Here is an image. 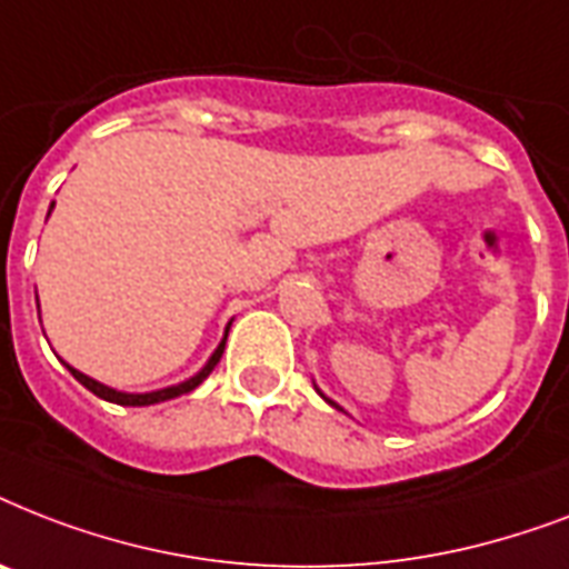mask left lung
Returning a JSON list of instances; mask_svg holds the SVG:
<instances>
[{
	"instance_id": "8db88e82",
	"label": "left lung",
	"mask_w": 569,
	"mask_h": 569,
	"mask_svg": "<svg viewBox=\"0 0 569 569\" xmlns=\"http://www.w3.org/2000/svg\"><path fill=\"white\" fill-rule=\"evenodd\" d=\"M319 396H321V398H325V401H328V405H333V407H337V410H342V407H339V405H337V401H330V398H328V396H325V392H321V389H319Z\"/></svg>"
}]
</instances>
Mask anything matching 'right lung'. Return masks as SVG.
Returning <instances> with one entry per match:
<instances>
[{
    "instance_id": "obj_1",
    "label": "right lung",
    "mask_w": 569,
    "mask_h": 569,
    "mask_svg": "<svg viewBox=\"0 0 569 569\" xmlns=\"http://www.w3.org/2000/svg\"><path fill=\"white\" fill-rule=\"evenodd\" d=\"M52 206H56V203H52ZM52 206H49V212H52ZM47 218H49V214H47ZM230 325H232V321H230ZM230 325H227V330H223V339H221V342H218V348H214L212 357L206 360V366H203V369H200V372L191 375V378L182 380V383H173V387H164V389H153V392H123V389L106 387V383H100V380H93L91 375L79 372V369H73V366H70V363H64V360H61V363H64L67 369H70V375H73V378L79 380V383H82L84 389H91L93 396L106 398V401H114V405H123V407L159 405V401H171V398H177V396H186V392L197 389V387H200V383H203L206 378H209V372H212L214 366H218V360H221V355H223V342H227Z\"/></svg>"
}]
</instances>
